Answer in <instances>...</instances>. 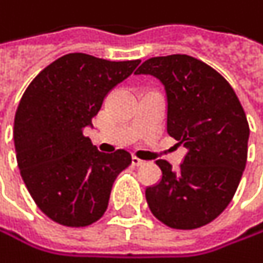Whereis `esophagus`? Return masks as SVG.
Wrapping results in <instances>:
<instances>
[{"label": "esophagus", "instance_id": "1", "mask_svg": "<svg viewBox=\"0 0 263 263\" xmlns=\"http://www.w3.org/2000/svg\"><path fill=\"white\" fill-rule=\"evenodd\" d=\"M146 162L145 160H142V159H139V157H133V165L134 166H142V165H145Z\"/></svg>", "mask_w": 263, "mask_h": 263}]
</instances>
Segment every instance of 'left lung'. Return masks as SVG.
Returning <instances> with one entry per match:
<instances>
[{
	"label": "left lung",
	"instance_id": "8db88e82",
	"mask_svg": "<svg viewBox=\"0 0 263 263\" xmlns=\"http://www.w3.org/2000/svg\"><path fill=\"white\" fill-rule=\"evenodd\" d=\"M137 75H153L166 92V133L188 148L177 171L156 163L162 179L146 188L151 213L176 230L213 222L231 202L242 179L250 127L230 83L190 55L146 60Z\"/></svg>",
	"mask_w": 263,
	"mask_h": 263
}]
</instances>
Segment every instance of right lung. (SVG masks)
<instances>
[{
  "mask_svg": "<svg viewBox=\"0 0 263 263\" xmlns=\"http://www.w3.org/2000/svg\"><path fill=\"white\" fill-rule=\"evenodd\" d=\"M139 63L67 53L44 67L23 93L13 124L16 162L32 199L53 222L86 227L104 214L130 154L100 153L83 130Z\"/></svg>",
  "mask_w": 263,
  "mask_h": 263,
  "instance_id": "add662e5",
  "label": "right lung"
}]
</instances>
